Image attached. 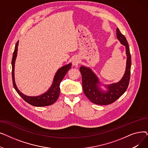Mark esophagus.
<instances>
[{
	"label": "esophagus",
	"mask_w": 148,
	"mask_h": 148,
	"mask_svg": "<svg viewBox=\"0 0 148 148\" xmlns=\"http://www.w3.org/2000/svg\"><path fill=\"white\" fill-rule=\"evenodd\" d=\"M80 59L78 57H74L73 59V64L74 66H77L79 64Z\"/></svg>",
	"instance_id": "obj_1"
}]
</instances>
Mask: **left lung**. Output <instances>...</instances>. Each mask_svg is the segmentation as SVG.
Returning <instances> with one entry per match:
<instances>
[{"label": "left lung", "instance_id": "left-lung-1", "mask_svg": "<svg viewBox=\"0 0 148 148\" xmlns=\"http://www.w3.org/2000/svg\"><path fill=\"white\" fill-rule=\"evenodd\" d=\"M116 36L121 43L125 46L127 56L125 73L121 81L106 86L108 90L103 92L99 88V82L98 77L92 70L83 66L80 68L82 77L83 92L90 101L95 104L108 105L113 103L124 94L128 86L131 66L130 47L126 38L121 33L118 28L116 29Z\"/></svg>", "mask_w": 148, "mask_h": 148}]
</instances>
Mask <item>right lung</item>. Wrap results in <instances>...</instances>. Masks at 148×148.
<instances>
[{
  "instance_id": "add662e5",
  "label": "right lung",
  "mask_w": 148,
  "mask_h": 148,
  "mask_svg": "<svg viewBox=\"0 0 148 148\" xmlns=\"http://www.w3.org/2000/svg\"><path fill=\"white\" fill-rule=\"evenodd\" d=\"M18 45V41L17 42L15 46L14 51L13 53L12 59V83L13 86L15 90L19 94V95L24 99L26 102L29 103V104L36 106V107H44V106H48L53 104V103L56 101L58 99L59 94H60V83L61 81L63 80L64 77L65 76L67 72L69 71V69L71 68V64H69L63 67L60 68L58 69L55 76H54V80L53 84L50 88L48 90L47 92L44 93V94L37 96V97H29L26 96L18 89L16 84L15 82L14 79V65H15V61L17 57V47Z\"/></svg>"
}]
</instances>
